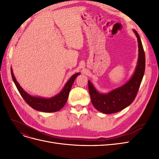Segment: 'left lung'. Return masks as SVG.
Masks as SVG:
<instances>
[{
	"label": "left lung",
	"mask_w": 159,
	"mask_h": 159,
	"mask_svg": "<svg viewBox=\"0 0 159 159\" xmlns=\"http://www.w3.org/2000/svg\"><path fill=\"white\" fill-rule=\"evenodd\" d=\"M137 37L139 59L135 71L132 78L121 87L107 94L99 93L88 81V89L91 101L96 109L105 114L117 113L127 107L135 99L145 70V54L139 35L133 30Z\"/></svg>",
	"instance_id": "left-lung-1"
}]
</instances>
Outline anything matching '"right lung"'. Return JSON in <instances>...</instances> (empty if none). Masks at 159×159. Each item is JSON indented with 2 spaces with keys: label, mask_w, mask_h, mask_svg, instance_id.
I'll return each instance as SVG.
<instances>
[{
  "label": "right lung",
  "mask_w": 159,
  "mask_h": 159,
  "mask_svg": "<svg viewBox=\"0 0 159 159\" xmlns=\"http://www.w3.org/2000/svg\"><path fill=\"white\" fill-rule=\"evenodd\" d=\"M80 74V73L75 74L72 75L70 79L68 80V82L65 85L64 89L61 90V92L57 94L54 97L46 99L42 98H37L33 97L30 95L28 94L25 92L19 84L17 82L16 78H14V74L12 73V70L11 69V75L12 78L15 84L16 88L19 91V93L21 95L22 98L25 99V102L28 104L30 106L37 111H40L42 112H56L57 111L60 110L62 107L64 106L68 98V95L70 91L72 85L74 84V81L75 80L76 77Z\"/></svg>",
  "instance_id": "add662e5"
}]
</instances>
